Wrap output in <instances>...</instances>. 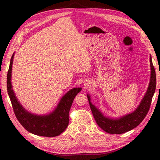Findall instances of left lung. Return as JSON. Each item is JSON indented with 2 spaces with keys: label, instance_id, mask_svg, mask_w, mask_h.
Wrapping results in <instances>:
<instances>
[{
  "label": "left lung",
  "instance_id": "left-lung-1",
  "mask_svg": "<svg viewBox=\"0 0 160 160\" xmlns=\"http://www.w3.org/2000/svg\"><path fill=\"white\" fill-rule=\"evenodd\" d=\"M151 67V76L150 82L147 92L141 103L134 112L126 115L118 119H111L105 117L102 113L92 104L90 96H88V99L90 104V107L92 113V115L95 119L96 122L100 128L104 130L105 132L110 134H121L128 132L135 128L142 122L148 114L150 109L152 99L156 89V73L155 68L153 66L152 61L150 56V58Z\"/></svg>",
  "mask_w": 160,
  "mask_h": 160
}]
</instances>
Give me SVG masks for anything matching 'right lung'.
Here are the masks:
<instances>
[{
    "instance_id": "add662e5",
    "label": "right lung",
    "mask_w": 160,
    "mask_h": 160,
    "mask_svg": "<svg viewBox=\"0 0 160 160\" xmlns=\"http://www.w3.org/2000/svg\"><path fill=\"white\" fill-rule=\"evenodd\" d=\"M14 53L12 54L7 75V90L11 101L13 112L19 122L27 131L32 133L44 137H55L62 133L69 123V112L72 102L80 88H73L62 97L57 108L53 113L47 116H37L29 113L21 106L12 90L11 72Z\"/></svg>"
}]
</instances>
